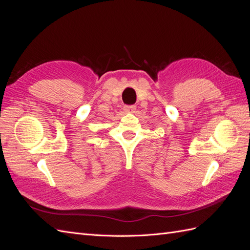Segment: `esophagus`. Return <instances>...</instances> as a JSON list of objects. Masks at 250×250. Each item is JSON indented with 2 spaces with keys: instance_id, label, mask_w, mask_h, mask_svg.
<instances>
[{
  "instance_id": "esophagus-1",
  "label": "esophagus",
  "mask_w": 250,
  "mask_h": 250,
  "mask_svg": "<svg viewBox=\"0 0 250 250\" xmlns=\"http://www.w3.org/2000/svg\"><path fill=\"white\" fill-rule=\"evenodd\" d=\"M124 110L126 112H134L137 110V106L135 105H126V106H124Z\"/></svg>"
}]
</instances>
